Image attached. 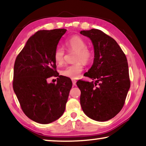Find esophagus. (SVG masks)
Instances as JSON below:
<instances>
[{"label": "esophagus", "mask_w": 146, "mask_h": 146, "mask_svg": "<svg viewBox=\"0 0 146 146\" xmlns=\"http://www.w3.org/2000/svg\"><path fill=\"white\" fill-rule=\"evenodd\" d=\"M72 84L74 86L76 85V80H72Z\"/></svg>", "instance_id": "1"}]
</instances>
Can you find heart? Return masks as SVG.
Wrapping results in <instances>:
<instances>
[{
    "label": "heart",
    "instance_id": "obj_1",
    "mask_svg": "<svg viewBox=\"0 0 146 146\" xmlns=\"http://www.w3.org/2000/svg\"><path fill=\"white\" fill-rule=\"evenodd\" d=\"M65 46L70 50L76 52L74 60L77 62L65 67L60 71V74L69 78H77L83 70L82 63L80 60L84 63H88L92 58V54L86 48L87 45L84 40L79 36L70 38L66 41ZM64 50L62 48L57 47L54 52V59L56 63L58 65L62 64L64 62Z\"/></svg>",
    "mask_w": 146,
    "mask_h": 146
}]
</instances>
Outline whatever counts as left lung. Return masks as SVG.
Returning <instances> with one entry per match:
<instances>
[{
  "instance_id": "left-lung-1",
  "label": "left lung",
  "mask_w": 146,
  "mask_h": 146,
  "mask_svg": "<svg viewBox=\"0 0 146 146\" xmlns=\"http://www.w3.org/2000/svg\"><path fill=\"white\" fill-rule=\"evenodd\" d=\"M80 34L92 42L94 59L85 76L95 80L77 82L82 109L94 120L108 121L120 111L130 87L126 56L116 41L100 30Z\"/></svg>"
}]
</instances>
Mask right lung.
<instances>
[{
  "instance_id": "obj_1",
  "label": "right lung",
  "mask_w": 146,
  "mask_h": 146,
  "mask_svg": "<svg viewBox=\"0 0 146 146\" xmlns=\"http://www.w3.org/2000/svg\"><path fill=\"white\" fill-rule=\"evenodd\" d=\"M66 29L39 31L29 38L16 58L13 90L21 108L28 117L47 124L64 112L72 86L69 78L59 76L54 52ZM57 82L48 83L52 76Z\"/></svg>"
}]
</instances>
